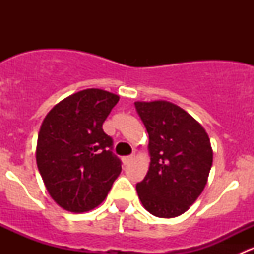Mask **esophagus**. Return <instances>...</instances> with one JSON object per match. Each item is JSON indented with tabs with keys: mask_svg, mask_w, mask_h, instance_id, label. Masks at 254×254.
<instances>
[{
	"mask_svg": "<svg viewBox=\"0 0 254 254\" xmlns=\"http://www.w3.org/2000/svg\"><path fill=\"white\" fill-rule=\"evenodd\" d=\"M134 160V156H125V157H123V163H124V165H129L130 162H131V161Z\"/></svg>",
	"mask_w": 254,
	"mask_h": 254,
	"instance_id": "esophagus-1",
	"label": "esophagus"
}]
</instances>
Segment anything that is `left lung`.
<instances>
[{
	"label": "left lung",
	"instance_id": "obj_1",
	"mask_svg": "<svg viewBox=\"0 0 254 254\" xmlns=\"http://www.w3.org/2000/svg\"><path fill=\"white\" fill-rule=\"evenodd\" d=\"M148 132L151 162L136 190L143 207L157 217L186 212L204 190L212 150L204 127L166 101L135 102Z\"/></svg>",
	"mask_w": 254,
	"mask_h": 254
}]
</instances>
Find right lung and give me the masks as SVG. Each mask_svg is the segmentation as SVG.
I'll use <instances>...</instances> for the list:
<instances>
[{
	"instance_id": "obj_1",
	"label": "right lung",
	"mask_w": 254,
	"mask_h": 254,
	"mask_svg": "<svg viewBox=\"0 0 254 254\" xmlns=\"http://www.w3.org/2000/svg\"><path fill=\"white\" fill-rule=\"evenodd\" d=\"M118 101L111 92L83 89L56 104L40 127L38 170L51 198L67 211L98 206L122 172L102 127Z\"/></svg>"
}]
</instances>
